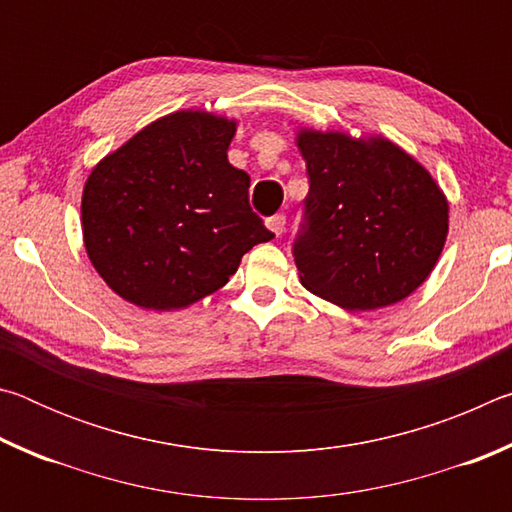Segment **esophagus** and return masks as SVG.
I'll list each match as a JSON object with an SVG mask.
<instances>
[{
	"label": "esophagus",
	"instance_id": "esophagus-1",
	"mask_svg": "<svg viewBox=\"0 0 512 512\" xmlns=\"http://www.w3.org/2000/svg\"><path fill=\"white\" fill-rule=\"evenodd\" d=\"M284 225H287V216H284V214H273V216H268V219H266V228L271 230L275 237L282 235Z\"/></svg>",
	"mask_w": 512,
	"mask_h": 512
}]
</instances>
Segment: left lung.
<instances>
[{
  "instance_id": "left-lung-1",
  "label": "left lung",
  "mask_w": 512,
  "mask_h": 512,
  "mask_svg": "<svg viewBox=\"0 0 512 512\" xmlns=\"http://www.w3.org/2000/svg\"><path fill=\"white\" fill-rule=\"evenodd\" d=\"M305 198L293 257L300 282L334 305H395L427 280L447 239L449 205L400 146L372 137L300 131Z\"/></svg>"
}]
</instances>
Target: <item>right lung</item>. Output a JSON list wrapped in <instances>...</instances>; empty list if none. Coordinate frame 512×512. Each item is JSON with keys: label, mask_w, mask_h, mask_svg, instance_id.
<instances>
[{"label": "right lung", "mask_w": 512, "mask_h": 512, "mask_svg": "<svg viewBox=\"0 0 512 512\" xmlns=\"http://www.w3.org/2000/svg\"><path fill=\"white\" fill-rule=\"evenodd\" d=\"M235 121L180 110L146 126L92 169L85 250L108 287L169 311L219 291L273 232L248 203L250 176L228 162Z\"/></svg>", "instance_id": "add662e5"}]
</instances>
